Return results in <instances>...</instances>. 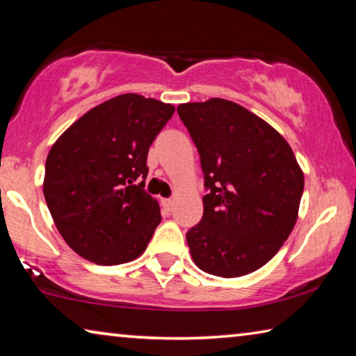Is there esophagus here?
Instances as JSON below:
<instances>
[{
	"label": "esophagus",
	"instance_id": "obj_1",
	"mask_svg": "<svg viewBox=\"0 0 356 356\" xmlns=\"http://www.w3.org/2000/svg\"><path fill=\"white\" fill-rule=\"evenodd\" d=\"M161 206H163V209H166L168 212L172 209V200H170V197H166V200H161Z\"/></svg>",
	"mask_w": 356,
	"mask_h": 356
}]
</instances>
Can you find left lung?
<instances>
[{"mask_svg": "<svg viewBox=\"0 0 356 356\" xmlns=\"http://www.w3.org/2000/svg\"><path fill=\"white\" fill-rule=\"evenodd\" d=\"M204 172L201 221L186 243L202 272L236 278L267 264L297 221L305 179L272 125L225 99L177 106Z\"/></svg>", "mask_w": 356, "mask_h": 356, "instance_id": "left-lung-1", "label": "left lung"}]
</instances>
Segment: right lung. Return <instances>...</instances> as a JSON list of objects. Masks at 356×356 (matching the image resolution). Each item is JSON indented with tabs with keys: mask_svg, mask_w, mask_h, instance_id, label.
<instances>
[{
	"mask_svg": "<svg viewBox=\"0 0 356 356\" xmlns=\"http://www.w3.org/2000/svg\"><path fill=\"white\" fill-rule=\"evenodd\" d=\"M174 106L122 94L92 108L53 144L44 196L58 231L76 254L99 265L136 259L160 225L144 190L147 154Z\"/></svg>",
	"mask_w": 356,
	"mask_h": 356,
	"instance_id": "obj_1",
	"label": "right lung"
}]
</instances>
